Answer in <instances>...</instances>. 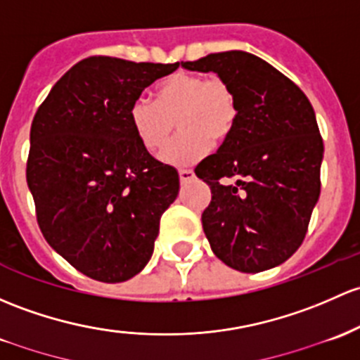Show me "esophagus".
Instances as JSON below:
<instances>
[{
	"mask_svg": "<svg viewBox=\"0 0 360 360\" xmlns=\"http://www.w3.org/2000/svg\"><path fill=\"white\" fill-rule=\"evenodd\" d=\"M193 177H195V172L190 169H181L179 170V179L181 183H188V181H191Z\"/></svg>",
	"mask_w": 360,
	"mask_h": 360,
	"instance_id": "obj_1",
	"label": "esophagus"
}]
</instances>
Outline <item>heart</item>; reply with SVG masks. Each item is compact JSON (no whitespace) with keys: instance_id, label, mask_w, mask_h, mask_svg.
I'll list each match as a JSON object with an SVG mask.
<instances>
[{"instance_id":"obj_1","label":"heart","mask_w":360,"mask_h":360,"mask_svg":"<svg viewBox=\"0 0 360 360\" xmlns=\"http://www.w3.org/2000/svg\"><path fill=\"white\" fill-rule=\"evenodd\" d=\"M238 100L226 79L176 72L153 89V101L136 98L129 107V122L139 143L158 153L169 141L176 122L179 136L170 141L162 160L174 167L198 162L210 148L234 131Z\"/></svg>"}]
</instances>
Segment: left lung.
I'll return each instance as SVG.
<instances>
[{
  "instance_id": "1",
  "label": "left lung",
  "mask_w": 360,
  "mask_h": 360,
  "mask_svg": "<svg viewBox=\"0 0 360 360\" xmlns=\"http://www.w3.org/2000/svg\"><path fill=\"white\" fill-rule=\"evenodd\" d=\"M181 65L215 72L238 100L234 131L195 169L212 191L202 214L212 252L241 272L279 266L304 241L321 193L324 145L312 105L252 53H210Z\"/></svg>"
}]
</instances>
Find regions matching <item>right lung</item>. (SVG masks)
Returning a JSON list of instances; mask_svg holds the SVG:
<instances>
[{"instance_id": "add662e5", "label": "right lung", "mask_w": 360, "mask_h": 360, "mask_svg": "<svg viewBox=\"0 0 360 360\" xmlns=\"http://www.w3.org/2000/svg\"><path fill=\"white\" fill-rule=\"evenodd\" d=\"M176 63L89 56L53 86L30 126L27 186L44 240L103 283L148 264L179 174L139 143L129 107Z\"/></svg>"}]
</instances>
